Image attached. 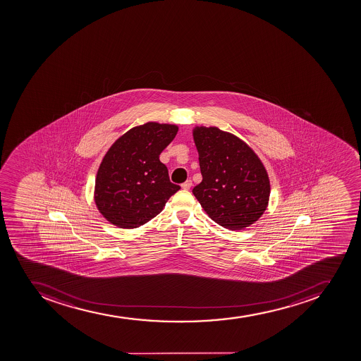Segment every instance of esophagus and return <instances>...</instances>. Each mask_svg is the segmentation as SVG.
I'll list each match as a JSON object with an SVG mask.
<instances>
[{
	"label": "esophagus",
	"mask_w": 361,
	"mask_h": 361,
	"mask_svg": "<svg viewBox=\"0 0 361 361\" xmlns=\"http://www.w3.org/2000/svg\"><path fill=\"white\" fill-rule=\"evenodd\" d=\"M192 180H187V181L183 182L182 183L181 187L182 189H185V190H188V189L192 188Z\"/></svg>",
	"instance_id": "1"
}]
</instances>
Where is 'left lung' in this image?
Here are the masks:
<instances>
[{
  "instance_id": "left-lung-1",
  "label": "left lung",
  "mask_w": 361,
  "mask_h": 361,
  "mask_svg": "<svg viewBox=\"0 0 361 361\" xmlns=\"http://www.w3.org/2000/svg\"><path fill=\"white\" fill-rule=\"evenodd\" d=\"M192 136L203 178L192 194L209 217L232 231L259 221L270 196L259 157L243 140L216 127H196Z\"/></svg>"
}]
</instances>
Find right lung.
<instances>
[{
  "instance_id": "obj_1",
  "label": "right lung",
  "mask_w": 361,
  "mask_h": 361,
  "mask_svg": "<svg viewBox=\"0 0 361 361\" xmlns=\"http://www.w3.org/2000/svg\"><path fill=\"white\" fill-rule=\"evenodd\" d=\"M176 133V126L147 122L127 131L109 147L94 188L97 207L109 223L121 228L144 225L179 190L159 160Z\"/></svg>"
}]
</instances>
